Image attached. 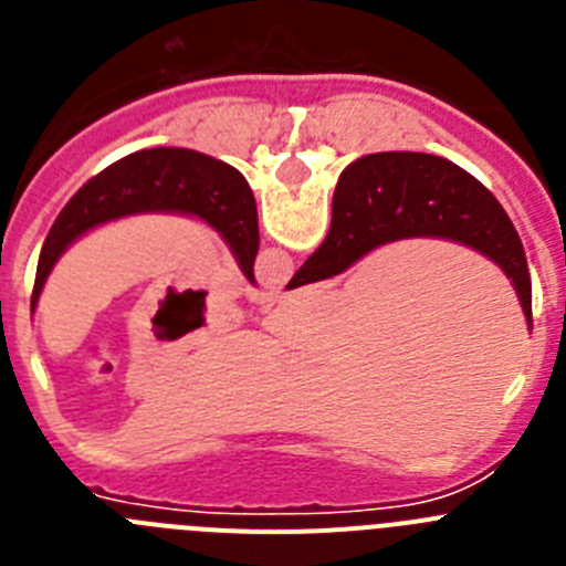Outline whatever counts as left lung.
Instances as JSON below:
<instances>
[{"label":"left lung","mask_w":566,"mask_h":566,"mask_svg":"<svg viewBox=\"0 0 566 566\" xmlns=\"http://www.w3.org/2000/svg\"><path fill=\"white\" fill-rule=\"evenodd\" d=\"M135 212H187L198 214L209 227L227 238L240 269L254 280L258 258V203L247 178L234 167L214 161L209 155L192 149H142L122 161H115L93 181L84 184L67 207L59 212L56 223L44 238L39 254L36 283L30 308L36 306L44 280L59 260V254L87 229L107 223L113 218Z\"/></svg>","instance_id":"obj_1"}]
</instances>
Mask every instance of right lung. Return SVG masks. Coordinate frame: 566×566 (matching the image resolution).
<instances>
[{
    "instance_id": "add662e5",
    "label": "right lung",
    "mask_w": 566,
    "mask_h": 566,
    "mask_svg": "<svg viewBox=\"0 0 566 566\" xmlns=\"http://www.w3.org/2000/svg\"><path fill=\"white\" fill-rule=\"evenodd\" d=\"M399 238L459 240L496 260L516 283L533 323L527 258L502 203L462 167L424 153H377L345 167L334 189L328 238L289 289L334 277L365 252Z\"/></svg>"
}]
</instances>
